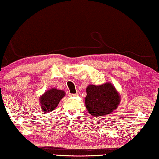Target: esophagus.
I'll return each instance as SVG.
<instances>
[{
    "mask_svg": "<svg viewBox=\"0 0 159 159\" xmlns=\"http://www.w3.org/2000/svg\"><path fill=\"white\" fill-rule=\"evenodd\" d=\"M68 96H70V97L77 96H78V93H69V94H68Z\"/></svg>",
    "mask_w": 159,
    "mask_h": 159,
    "instance_id": "obj_1",
    "label": "esophagus"
}]
</instances>
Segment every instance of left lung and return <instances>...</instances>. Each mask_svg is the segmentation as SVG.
<instances>
[{
    "label": "left lung",
    "instance_id": "1",
    "mask_svg": "<svg viewBox=\"0 0 159 159\" xmlns=\"http://www.w3.org/2000/svg\"><path fill=\"white\" fill-rule=\"evenodd\" d=\"M86 93L85 104L93 116H101L113 112L120 103V95L111 83L101 86L89 85Z\"/></svg>",
    "mask_w": 159,
    "mask_h": 159
}]
</instances>
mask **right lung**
Listing matches in <instances>:
<instances>
[{
	"instance_id": "right-lung-1",
	"label": "right lung",
	"mask_w": 159,
	"mask_h": 159,
	"mask_svg": "<svg viewBox=\"0 0 159 159\" xmlns=\"http://www.w3.org/2000/svg\"><path fill=\"white\" fill-rule=\"evenodd\" d=\"M65 91L53 88L40 97L41 109L44 112H50L57 107L60 101L65 96Z\"/></svg>"
}]
</instances>
